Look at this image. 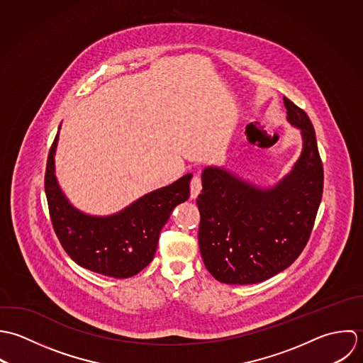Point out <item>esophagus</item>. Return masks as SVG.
<instances>
[{
    "mask_svg": "<svg viewBox=\"0 0 363 363\" xmlns=\"http://www.w3.org/2000/svg\"><path fill=\"white\" fill-rule=\"evenodd\" d=\"M202 191V182H201V178L198 175H195L191 181V199H196L198 195L201 194Z\"/></svg>",
    "mask_w": 363,
    "mask_h": 363,
    "instance_id": "34e87169",
    "label": "esophagus"
}]
</instances>
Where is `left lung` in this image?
Listing matches in <instances>:
<instances>
[{
    "label": "left lung",
    "mask_w": 363,
    "mask_h": 363,
    "mask_svg": "<svg viewBox=\"0 0 363 363\" xmlns=\"http://www.w3.org/2000/svg\"><path fill=\"white\" fill-rule=\"evenodd\" d=\"M284 101L303 147L279 182L264 188L216 165L202 172L198 240L205 267L218 282L251 285L272 278L294 262L313 230L323 196V162L307 113Z\"/></svg>",
    "instance_id": "obj_1"
}]
</instances>
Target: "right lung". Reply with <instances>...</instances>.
Instances as JSON below:
<instances>
[{
  "label": "right lung",
  "mask_w": 363,
  "mask_h": 363,
  "mask_svg": "<svg viewBox=\"0 0 363 363\" xmlns=\"http://www.w3.org/2000/svg\"><path fill=\"white\" fill-rule=\"evenodd\" d=\"M57 142L59 132L48 158L45 191L52 224L65 251L92 272L112 278L135 277L152 261L160 231L175 206L189 198L192 174L145 194L118 213L92 216L73 206L59 185L55 167Z\"/></svg>",
  "instance_id": "1"
}]
</instances>
